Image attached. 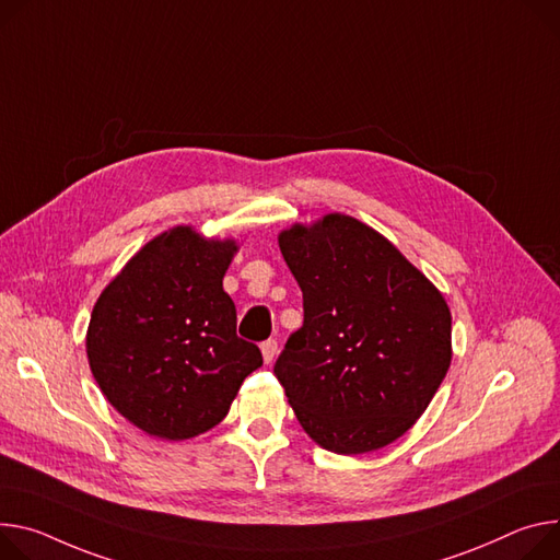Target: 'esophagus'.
Here are the masks:
<instances>
[{
	"mask_svg": "<svg viewBox=\"0 0 560 560\" xmlns=\"http://www.w3.org/2000/svg\"><path fill=\"white\" fill-rule=\"evenodd\" d=\"M261 352H264V362H266V364H272V362H275V358H277V352H279L277 339H268V341H264V343H261Z\"/></svg>",
	"mask_w": 560,
	"mask_h": 560,
	"instance_id": "34e87169",
	"label": "esophagus"
}]
</instances>
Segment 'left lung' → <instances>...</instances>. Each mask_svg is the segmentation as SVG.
<instances>
[{"mask_svg": "<svg viewBox=\"0 0 560 560\" xmlns=\"http://www.w3.org/2000/svg\"><path fill=\"white\" fill-rule=\"evenodd\" d=\"M279 247L303 292V326L275 364L299 424L339 455L395 442L451 366L446 299L384 234L348 214L294 223Z\"/></svg>", "mask_w": 560, "mask_h": 560, "instance_id": "obj_1", "label": "left lung"}]
</instances>
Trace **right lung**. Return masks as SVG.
<instances>
[{"label":"right lung","mask_w":560,"mask_h":560,"mask_svg":"<svg viewBox=\"0 0 560 560\" xmlns=\"http://www.w3.org/2000/svg\"><path fill=\"white\" fill-rule=\"evenodd\" d=\"M236 238L176 225L144 243L100 292L86 328L91 373L114 409L151 438L214 429L264 364L236 335L223 277Z\"/></svg>","instance_id":"right-lung-1"}]
</instances>
